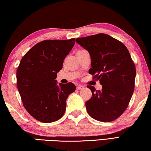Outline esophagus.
Masks as SVG:
<instances>
[{"mask_svg": "<svg viewBox=\"0 0 151 151\" xmlns=\"http://www.w3.org/2000/svg\"><path fill=\"white\" fill-rule=\"evenodd\" d=\"M77 88V90H82V89L84 88V86H81V85H78L77 86V88Z\"/></svg>", "mask_w": 151, "mask_h": 151, "instance_id": "1", "label": "esophagus"}]
</instances>
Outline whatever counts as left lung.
Segmentation results:
<instances>
[{
  "mask_svg": "<svg viewBox=\"0 0 151 151\" xmlns=\"http://www.w3.org/2000/svg\"><path fill=\"white\" fill-rule=\"evenodd\" d=\"M76 41L90 53L92 68L89 73L100 80L102 90L88 86L92 96L86 102L89 115L101 122H112L127 109L134 88L136 68L124 44L104 33Z\"/></svg>",
  "mask_w": 151,
  "mask_h": 151,
  "instance_id": "8db88e82",
  "label": "left lung"
}]
</instances>
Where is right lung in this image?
I'll list each match as a JSON object with an SVG mask.
<instances>
[{
    "label": "right lung",
    "mask_w": 151,
    "mask_h": 151,
    "mask_svg": "<svg viewBox=\"0 0 151 151\" xmlns=\"http://www.w3.org/2000/svg\"><path fill=\"white\" fill-rule=\"evenodd\" d=\"M75 44V39L44 40L21 59L17 71V88L23 106L35 119L55 122L63 116L68 96L76 90L70 82L57 85V73Z\"/></svg>",
    "instance_id": "add662e5"
}]
</instances>
